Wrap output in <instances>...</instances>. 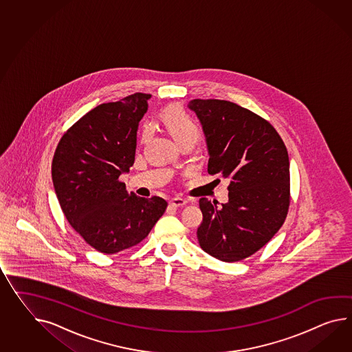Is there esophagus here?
Segmentation results:
<instances>
[{"label": "esophagus", "mask_w": 352, "mask_h": 352, "mask_svg": "<svg viewBox=\"0 0 352 352\" xmlns=\"http://www.w3.org/2000/svg\"><path fill=\"white\" fill-rule=\"evenodd\" d=\"M186 204H187V201L183 198H172L169 201V205L172 207H183Z\"/></svg>", "instance_id": "1"}]
</instances>
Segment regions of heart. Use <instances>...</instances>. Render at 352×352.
<instances>
[{
    "instance_id": "1",
    "label": "heart",
    "mask_w": 352,
    "mask_h": 352,
    "mask_svg": "<svg viewBox=\"0 0 352 352\" xmlns=\"http://www.w3.org/2000/svg\"><path fill=\"white\" fill-rule=\"evenodd\" d=\"M160 118L165 129L178 145L187 141L196 142L201 135V129L197 122L192 117H189L180 105H170L165 108ZM148 136L150 129L145 127L142 132V141H146Z\"/></svg>"
}]
</instances>
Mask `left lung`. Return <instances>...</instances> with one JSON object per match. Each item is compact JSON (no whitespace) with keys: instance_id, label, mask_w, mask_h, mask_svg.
Returning a JSON list of instances; mask_svg holds the SVG:
<instances>
[{"instance_id":"obj_1","label":"left lung","mask_w":352,"mask_h":352,"mask_svg":"<svg viewBox=\"0 0 352 352\" xmlns=\"http://www.w3.org/2000/svg\"><path fill=\"white\" fill-rule=\"evenodd\" d=\"M206 140L210 174L230 184L229 201L199 199L198 243L210 256L236 262L252 256L283 226L290 204V163L276 129L238 104L193 99Z\"/></svg>"}]
</instances>
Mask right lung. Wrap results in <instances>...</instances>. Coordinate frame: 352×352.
Listing matches in <instances>:
<instances>
[{
	"label": "right lung",
	"mask_w": 352,
	"mask_h": 352,
	"mask_svg": "<svg viewBox=\"0 0 352 352\" xmlns=\"http://www.w3.org/2000/svg\"><path fill=\"white\" fill-rule=\"evenodd\" d=\"M151 95L136 93L86 113L62 136L52 180L69 225L93 248L113 254L145 239L168 206L138 197L118 180L135 162L140 120Z\"/></svg>",
	"instance_id": "obj_1"
}]
</instances>
